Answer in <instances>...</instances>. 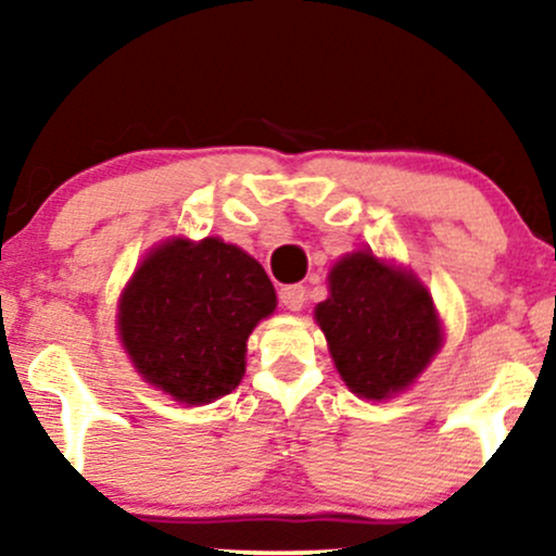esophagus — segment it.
Returning <instances> with one entry per match:
<instances>
[{
  "mask_svg": "<svg viewBox=\"0 0 556 556\" xmlns=\"http://www.w3.org/2000/svg\"><path fill=\"white\" fill-rule=\"evenodd\" d=\"M305 287L303 285H287L279 290V303L285 305L287 311H300L305 305Z\"/></svg>",
  "mask_w": 556,
  "mask_h": 556,
  "instance_id": "1",
  "label": "esophagus"
}]
</instances>
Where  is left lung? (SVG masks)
Returning <instances> with one entry per match:
<instances>
[{"mask_svg": "<svg viewBox=\"0 0 556 556\" xmlns=\"http://www.w3.org/2000/svg\"><path fill=\"white\" fill-rule=\"evenodd\" d=\"M316 321L342 381L366 400L405 392L444 342L429 290L371 251L348 253L331 266Z\"/></svg>", "mask_w": 556, "mask_h": 556, "instance_id": "obj_1", "label": "left lung"}]
</instances>
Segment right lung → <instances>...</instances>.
I'll return each mask as SVG.
<instances>
[{
    "label": "right lung",
    "instance_id": "1",
    "mask_svg": "<svg viewBox=\"0 0 556 556\" xmlns=\"http://www.w3.org/2000/svg\"><path fill=\"white\" fill-rule=\"evenodd\" d=\"M274 308V285L242 248L172 238L127 282L117 329L143 381L185 405H206L240 384L248 337Z\"/></svg>",
    "mask_w": 556,
    "mask_h": 556
}]
</instances>
